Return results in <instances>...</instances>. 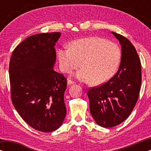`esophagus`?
I'll use <instances>...</instances> for the list:
<instances>
[{
    "instance_id": "1",
    "label": "esophagus",
    "mask_w": 151,
    "mask_h": 151,
    "mask_svg": "<svg viewBox=\"0 0 151 151\" xmlns=\"http://www.w3.org/2000/svg\"><path fill=\"white\" fill-rule=\"evenodd\" d=\"M74 84L73 81H72V80H68V81H67L68 85L70 86V85H72V84Z\"/></svg>"
}]
</instances>
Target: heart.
Wrapping results in <instances>:
<instances>
[{"label": "heart", "mask_w": 151, "mask_h": 151, "mask_svg": "<svg viewBox=\"0 0 151 151\" xmlns=\"http://www.w3.org/2000/svg\"><path fill=\"white\" fill-rule=\"evenodd\" d=\"M58 56L60 69L71 73L81 66L76 74L80 82L95 84L104 83L114 76L119 65L121 50L116 43L99 37L75 40L70 47L60 49Z\"/></svg>", "instance_id": "heart-1"}]
</instances>
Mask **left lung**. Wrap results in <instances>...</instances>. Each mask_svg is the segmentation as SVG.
Listing matches in <instances>:
<instances>
[{"label":"left lung","instance_id":"8db88e82","mask_svg":"<svg viewBox=\"0 0 151 151\" xmlns=\"http://www.w3.org/2000/svg\"><path fill=\"white\" fill-rule=\"evenodd\" d=\"M111 33L122 48L118 71L108 82L87 92L91 114L104 128L119 125L129 116L137 103L142 82L141 63L135 48L127 38Z\"/></svg>","mask_w":151,"mask_h":151}]
</instances>
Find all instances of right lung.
<instances>
[{"label":"right lung","mask_w":151,"mask_h":151,"mask_svg":"<svg viewBox=\"0 0 151 151\" xmlns=\"http://www.w3.org/2000/svg\"><path fill=\"white\" fill-rule=\"evenodd\" d=\"M60 32L28 37L14 49L9 62L12 100L20 117L37 131L57 130L65 119L67 79L53 69Z\"/></svg>","instance_id":"add662e5"}]
</instances>
